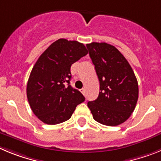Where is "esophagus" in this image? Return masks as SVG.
<instances>
[{
    "label": "esophagus",
    "instance_id": "esophagus-1",
    "mask_svg": "<svg viewBox=\"0 0 161 161\" xmlns=\"http://www.w3.org/2000/svg\"><path fill=\"white\" fill-rule=\"evenodd\" d=\"M80 92H81L82 94L85 95V89H80Z\"/></svg>",
    "mask_w": 161,
    "mask_h": 161
}]
</instances>
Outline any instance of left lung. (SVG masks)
Returning <instances> with one entry per match:
<instances>
[{
    "label": "left lung",
    "instance_id": "left-lung-1",
    "mask_svg": "<svg viewBox=\"0 0 161 161\" xmlns=\"http://www.w3.org/2000/svg\"><path fill=\"white\" fill-rule=\"evenodd\" d=\"M100 82L95 101L88 102L95 121L118 126L129 119L139 97L138 82L128 61L115 47L106 42L86 45Z\"/></svg>",
    "mask_w": 161,
    "mask_h": 161
}]
</instances>
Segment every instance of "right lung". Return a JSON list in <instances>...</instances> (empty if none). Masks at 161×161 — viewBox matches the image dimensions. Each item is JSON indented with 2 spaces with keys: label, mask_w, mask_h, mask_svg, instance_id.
<instances>
[{
  "label": "right lung",
  "mask_w": 161,
  "mask_h": 161,
  "mask_svg": "<svg viewBox=\"0 0 161 161\" xmlns=\"http://www.w3.org/2000/svg\"><path fill=\"white\" fill-rule=\"evenodd\" d=\"M88 54L83 43L59 38L39 56L26 87L30 106L44 123L59 124L70 119L76 106L85 101L70 85L72 64Z\"/></svg>",
  "instance_id": "right-lung-1"
}]
</instances>
